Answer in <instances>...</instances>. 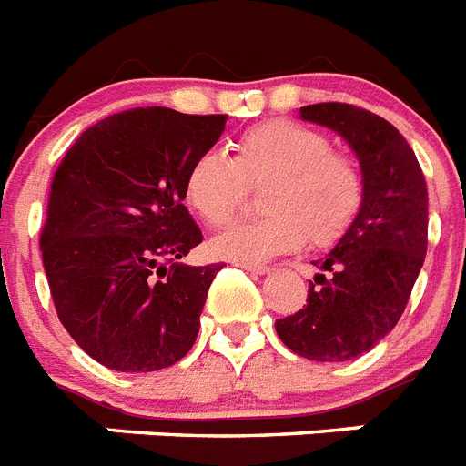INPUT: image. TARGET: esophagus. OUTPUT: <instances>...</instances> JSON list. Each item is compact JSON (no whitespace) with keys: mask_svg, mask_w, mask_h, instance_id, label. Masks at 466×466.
I'll use <instances>...</instances> for the list:
<instances>
[{"mask_svg":"<svg viewBox=\"0 0 466 466\" xmlns=\"http://www.w3.org/2000/svg\"><path fill=\"white\" fill-rule=\"evenodd\" d=\"M238 267L249 271V274H267L268 271L267 264H257V261H238Z\"/></svg>","mask_w":466,"mask_h":466,"instance_id":"1","label":"esophagus"}]
</instances>
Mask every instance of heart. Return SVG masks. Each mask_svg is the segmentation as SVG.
<instances>
[{
    "label": "heart",
    "mask_w": 466,
    "mask_h": 466,
    "mask_svg": "<svg viewBox=\"0 0 466 466\" xmlns=\"http://www.w3.org/2000/svg\"><path fill=\"white\" fill-rule=\"evenodd\" d=\"M261 183H268L261 195L267 217L214 238L217 257L259 261L295 252L307 240L329 248L352 228L367 195L362 164L355 157L333 149L321 130L288 118L245 130L233 159L221 152L195 157L183 192L190 209L217 228L236 218L248 186Z\"/></svg>",
    "instance_id": "heart-1"
}]
</instances>
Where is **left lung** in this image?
I'll return each mask as SVG.
<instances>
[{"instance_id": "1", "label": "left lung", "mask_w": 466, "mask_h": 466, "mask_svg": "<svg viewBox=\"0 0 466 466\" xmlns=\"http://www.w3.org/2000/svg\"><path fill=\"white\" fill-rule=\"evenodd\" d=\"M305 121L329 126L362 164L367 195L352 228L309 280L307 305L276 319L295 355L345 362L386 338L402 317L429 245V192L414 149L379 114L343 102L309 104Z\"/></svg>"}]
</instances>
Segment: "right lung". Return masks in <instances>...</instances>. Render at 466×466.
Returning a JSON list of instances; mask_svg holds the SVG:
<instances>
[{
  "mask_svg": "<svg viewBox=\"0 0 466 466\" xmlns=\"http://www.w3.org/2000/svg\"><path fill=\"white\" fill-rule=\"evenodd\" d=\"M226 121L167 106L121 111L87 128L54 171L40 233L49 293L64 329L104 367L157 371L195 345L224 264L178 261L202 242L183 180Z\"/></svg>",
  "mask_w": 466,
  "mask_h": 466,
  "instance_id": "1",
  "label": "right lung"
}]
</instances>
